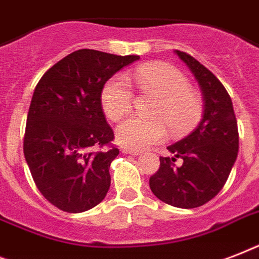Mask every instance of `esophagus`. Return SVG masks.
<instances>
[{
	"label": "esophagus",
	"instance_id": "obj_1",
	"mask_svg": "<svg viewBox=\"0 0 259 259\" xmlns=\"http://www.w3.org/2000/svg\"><path fill=\"white\" fill-rule=\"evenodd\" d=\"M122 153L130 154V156H140V154H141V152H138V150H133V149H127V148H123V149H122Z\"/></svg>",
	"mask_w": 259,
	"mask_h": 259
}]
</instances>
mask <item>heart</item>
<instances>
[{
    "mask_svg": "<svg viewBox=\"0 0 259 259\" xmlns=\"http://www.w3.org/2000/svg\"><path fill=\"white\" fill-rule=\"evenodd\" d=\"M134 79L144 91L156 94L158 102L152 115L158 118L132 117L117 127V141L130 149H145L166 136V125L175 133H184L196 125L203 111L200 97L188 89L183 72L165 63L142 64L134 71ZM103 111L111 121H119L132 109L133 94L122 75H114L101 91Z\"/></svg>",
    "mask_w": 259,
    "mask_h": 259,
    "instance_id": "obj_1",
    "label": "heart"
}]
</instances>
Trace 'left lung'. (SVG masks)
Here are the masks:
<instances>
[{"label":"left lung","mask_w":259,"mask_h":259,"mask_svg":"<svg viewBox=\"0 0 259 259\" xmlns=\"http://www.w3.org/2000/svg\"><path fill=\"white\" fill-rule=\"evenodd\" d=\"M199 83L203 115L199 125L166 149L160 168L149 179L152 192L166 204L196 208L217 196L229 179L239 149L238 123L231 98L219 79L191 55L175 51ZM176 158L183 160L174 165Z\"/></svg>","instance_id":"left-lung-1"}]
</instances>
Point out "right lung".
<instances>
[{
    "label": "right lung",
    "instance_id": "obj_1",
    "mask_svg": "<svg viewBox=\"0 0 259 259\" xmlns=\"http://www.w3.org/2000/svg\"><path fill=\"white\" fill-rule=\"evenodd\" d=\"M140 56L75 51L38 80L26 118L24 156L38 191L66 212L99 204L110 188L117 148L106 122L102 87Z\"/></svg>",
    "mask_w": 259,
    "mask_h": 259
}]
</instances>
